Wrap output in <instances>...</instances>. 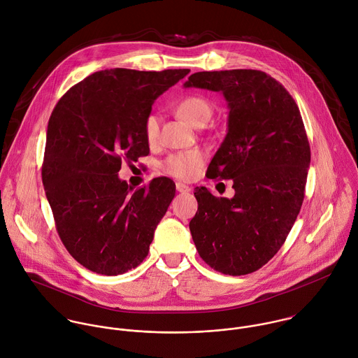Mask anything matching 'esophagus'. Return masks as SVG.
I'll return each instance as SVG.
<instances>
[{"mask_svg":"<svg viewBox=\"0 0 358 358\" xmlns=\"http://www.w3.org/2000/svg\"><path fill=\"white\" fill-rule=\"evenodd\" d=\"M176 188H177L178 192H182V194L191 191V187H188V185H185V184H182V182H177V184H176Z\"/></svg>","mask_w":358,"mask_h":358,"instance_id":"esophagus-1","label":"esophagus"}]
</instances>
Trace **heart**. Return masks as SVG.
Here are the masks:
<instances>
[{
	"instance_id": "b5f03b06",
	"label": "heart",
	"mask_w": 358,
	"mask_h": 358,
	"mask_svg": "<svg viewBox=\"0 0 358 358\" xmlns=\"http://www.w3.org/2000/svg\"><path fill=\"white\" fill-rule=\"evenodd\" d=\"M177 113L195 127H202L212 115V106L202 96H187L177 104ZM143 135L149 145H155L160 135V117L150 113L143 121ZM203 162L201 150H188L170 155L163 163L162 170L181 180H191L196 176Z\"/></svg>"
}]
</instances>
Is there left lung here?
Segmentation results:
<instances>
[{
  "label": "left lung",
  "mask_w": 358,
  "mask_h": 358,
  "mask_svg": "<svg viewBox=\"0 0 358 358\" xmlns=\"http://www.w3.org/2000/svg\"><path fill=\"white\" fill-rule=\"evenodd\" d=\"M184 87L222 92L227 101V135L208 176L233 180L236 192L229 199L195 188L192 240L215 271L252 273L285 244L304 201L311 149L299 106L280 82L257 69L195 72Z\"/></svg>",
  "instance_id": "8db88e82"
}]
</instances>
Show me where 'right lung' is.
Here are the masks:
<instances>
[{"instance_id":"add662e5","label":"right lung","mask_w":358,"mask_h":358,"mask_svg":"<svg viewBox=\"0 0 358 358\" xmlns=\"http://www.w3.org/2000/svg\"><path fill=\"white\" fill-rule=\"evenodd\" d=\"M188 72L104 69L55 104L41 178L58 236L86 269L117 276L146 258L176 184L159 177L132 191L118 171L122 160L148 156L143 121L153 101Z\"/></svg>"}]
</instances>
